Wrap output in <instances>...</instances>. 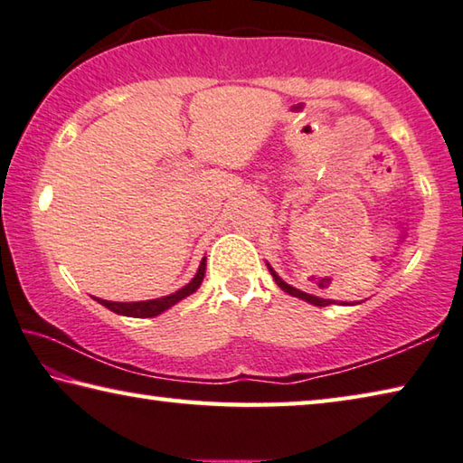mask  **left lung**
Here are the masks:
<instances>
[{"label": "left lung", "mask_w": 463, "mask_h": 463, "mask_svg": "<svg viewBox=\"0 0 463 463\" xmlns=\"http://www.w3.org/2000/svg\"><path fill=\"white\" fill-rule=\"evenodd\" d=\"M269 267V270H270V275H272V279H275V283L281 287V289L285 291V293H289V295H293V298H299V299H303V301H307V303H314V306H320V307H324V306H330V303H336V301H332V299H322V298H316V295H309V293H306V291H299V289H295V287H291V285H287L281 277L277 275L275 270H272V267L270 264H267Z\"/></svg>", "instance_id": "obj_1"}]
</instances>
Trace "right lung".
<instances>
[{
    "instance_id": "right-lung-1",
    "label": "right lung",
    "mask_w": 463,
    "mask_h": 463,
    "mask_svg": "<svg viewBox=\"0 0 463 463\" xmlns=\"http://www.w3.org/2000/svg\"><path fill=\"white\" fill-rule=\"evenodd\" d=\"M204 267H207V259L201 260V267L199 270H196L194 279L188 285L182 287V289H178L176 293L172 295H165V298H157V299H147V301H133V303H120V301H106V299H100L96 298L98 303H102L104 307H109L110 312H115L118 316H128V317H154L157 314L165 312V309L176 306L178 301H182L184 298H188V295L194 293L196 289H199L201 283H203V277H204Z\"/></svg>"
}]
</instances>
